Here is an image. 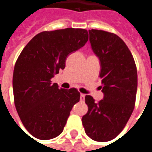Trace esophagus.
Here are the masks:
<instances>
[{
  "label": "esophagus",
  "instance_id": "34e87169",
  "mask_svg": "<svg viewBox=\"0 0 152 152\" xmlns=\"http://www.w3.org/2000/svg\"><path fill=\"white\" fill-rule=\"evenodd\" d=\"M84 99H85V95L84 94H80V101H84Z\"/></svg>",
  "mask_w": 152,
  "mask_h": 152
}]
</instances>
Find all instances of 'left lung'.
<instances>
[{
  "mask_svg": "<svg viewBox=\"0 0 152 152\" xmlns=\"http://www.w3.org/2000/svg\"><path fill=\"white\" fill-rule=\"evenodd\" d=\"M91 48L101 63L103 99L98 102L86 95L88 113L82 118L86 134L93 140L106 142L123 130L134 110L137 71L134 58L125 42L116 34L89 31Z\"/></svg>",
  "mask_w": 152,
  "mask_h": 152,
  "instance_id": "obj_1",
  "label": "left lung"
}]
</instances>
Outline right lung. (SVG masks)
<instances>
[{
	"label": "right lung",
	"instance_id": "obj_1",
	"mask_svg": "<svg viewBox=\"0 0 152 152\" xmlns=\"http://www.w3.org/2000/svg\"><path fill=\"white\" fill-rule=\"evenodd\" d=\"M88 40L86 29L46 31L36 34L18 57L12 78L14 103L23 125L37 139L59 136L80 101L76 88H58L51 78L64 69L67 56Z\"/></svg>",
	"mask_w": 152,
	"mask_h": 152
}]
</instances>
